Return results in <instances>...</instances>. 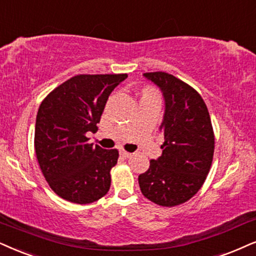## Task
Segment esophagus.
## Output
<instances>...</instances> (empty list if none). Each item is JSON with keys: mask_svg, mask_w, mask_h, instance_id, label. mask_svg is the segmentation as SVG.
Instances as JSON below:
<instances>
[{"mask_svg": "<svg viewBox=\"0 0 256 256\" xmlns=\"http://www.w3.org/2000/svg\"><path fill=\"white\" fill-rule=\"evenodd\" d=\"M120 154H122V157H125V158H128V157L132 156L131 152H128V151H125V150H122L120 151Z\"/></svg>", "mask_w": 256, "mask_h": 256, "instance_id": "esophagus-1", "label": "esophagus"}]
</instances>
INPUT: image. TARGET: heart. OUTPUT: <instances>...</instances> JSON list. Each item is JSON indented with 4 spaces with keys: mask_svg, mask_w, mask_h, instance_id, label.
<instances>
[{
    "mask_svg": "<svg viewBox=\"0 0 256 256\" xmlns=\"http://www.w3.org/2000/svg\"><path fill=\"white\" fill-rule=\"evenodd\" d=\"M143 96H156V93H154V90L151 88H146L143 92Z\"/></svg>",
    "mask_w": 256,
    "mask_h": 256,
    "instance_id": "heart-1",
    "label": "heart"
}]
</instances>
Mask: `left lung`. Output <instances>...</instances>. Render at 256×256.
<instances>
[{
    "label": "left lung",
    "instance_id": "left-lung-1",
    "mask_svg": "<svg viewBox=\"0 0 256 256\" xmlns=\"http://www.w3.org/2000/svg\"><path fill=\"white\" fill-rule=\"evenodd\" d=\"M163 93L164 116L160 130L163 152L139 174L142 194L163 206L182 204L197 194L212 166L215 138L206 102L198 92L166 72L144 73Z\"/></svg>",
    "mask_w": 256,
    "mask_h": 256
}]
</instances>
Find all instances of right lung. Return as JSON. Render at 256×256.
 <instances>
[{
  "label": "right lung",
  "mask_w": 256,
  "mask_h": 256,
  "mask_svg": "<svg viewBox=\"0 0 256 256\" xmlns=\"http://www.w3.org/2000/svg\"><path fill=\"white\" fill-rule=\"evenodd\" d=\"M128 74H79L61 84L38 108L34 146L38 166L61 198L87 204L105 196L118 150L88 143L110 94Z\"/></svg>",
  "instance_id": "obj_1"
}]
</instances>
